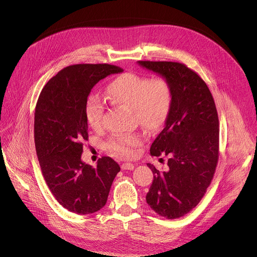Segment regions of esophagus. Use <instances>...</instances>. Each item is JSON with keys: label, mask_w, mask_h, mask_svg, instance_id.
Masks as SVG:
<instances>
[{"label": "esophagus", "mask_w": 257, "mask_h": 257, "mask_svg": "<svg viewBox=\"0 0 257 257\" xmlns=\"http://www.w3.org/2000/svg\"><path fill=\"white\" fill-rule=\"evenodd\" d=\"M121 168L122 170H133L134 169V165L132 163H123L121 165Z\"/></svg>", "instance_id": "1"}]
</instances>
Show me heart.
Masks as SVG:
<instances>
[{
  "instance_id": "obj_1",
  "label": "heart",
  "mask_w": 257,
  "mask_h": 257,
  "mask_svg": "<svg viewBox=\"0 0 257 257\" xmlns=\"http://www.w3.org/2000/svg\"><path fill=\"white\" fill-rule=\"evenodd\" d=\"M106 96L113 103L133 108L135 119L148 132H156L166 123L174 99L171 81L165 76L148 77L127 72L115 78L106 87ZM105 105L96 94L88 96L85 117L94 130L103 125ZM142 144L139 134H117L106 142L107 150L122 159L135 156Z\"/></svg>"
}]
</instances>
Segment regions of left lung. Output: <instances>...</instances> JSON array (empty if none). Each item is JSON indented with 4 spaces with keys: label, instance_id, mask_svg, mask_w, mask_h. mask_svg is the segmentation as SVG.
<instances>
[{
    "label": "left lung",
    "instance_id": "obj_1",
    "mask_svg": "<svg viewBox=\"0 0 257 257\" xmlns=\"http://www.w3.org/2000/svg\"><path fill=\"white\" fill-rule=\"evenodd\" d=\"M138 63L167 77L174 89L166 127L151 148L152 156L168 157L169 169L160 172L148 164L154 181L146 194V202L152 209L174 219L192 210L210 185L219 154L217 111L206 83L185 64Z\"/></svg>",
    "mask_w": 257,
    "mask_h": 257
}]
</instances>
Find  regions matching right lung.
<instances>
[{
  "instance_id": "add662e5",
  "label": "right lung",
  "mask_w": 257,
  "mask_h": 257,
  "mask_svg": "<svg viewBox=\"0 0 257 257\" xmlns=\"http://www.w3.org/2000/svg\"><path fill=\"white\" fill-rule=\"evenodd\" d=\"M123 69L77 64L62 69L44 86L34 112V143L43 176L57 201L77 214L102 208L120 166L102 157L97 166L81 162L88 140L85 103L92 87Z\"/></svg>"
}]
</instances>
